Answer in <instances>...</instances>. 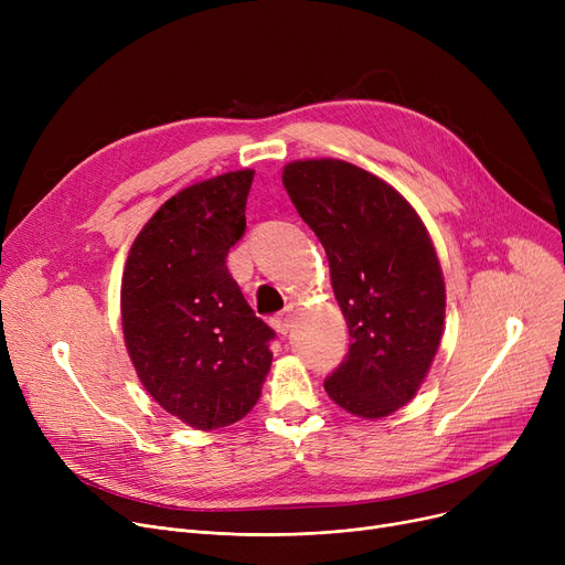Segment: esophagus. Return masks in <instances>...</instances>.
<instances>
[{
	"label": "esophagus",
	"instance_id": "esophagus-1",
	"mask_svg": "<svg viewBox=\"0 0 565 565\" xmlns=\"http://www.w3.org/2000/svg\"><path fill=\"white\" fill-rule=\"evenodd\" d=\"M292 322H295V313H292V309H286V311H281L279 316L273 318V328H275L279 334H288L290 328H292Z\"/></svg>",
	"mask_w": 565,
	"mask_h": 565
}]
</instances>
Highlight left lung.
Instances as JSON below:
<instances>
[{
  "label": "left lung",
  "instance_id": "1",
  "mask_svg": "<svg viewBox=\"0 0 565 565\" xmlns=\"http://www.w3.org/2000/svg\"><path fill=\"white\" fill-rule=\"evenodd\" d=\"M281 181L328 254L350 332L324 392L362 419L387 417L419 392L444 332L447 290L430 235L403 194L350 162L298 160Z\"/></svg>",
  "mask_w": 565,
  "mask_h": 565
}]
</instances>
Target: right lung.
Instances as JSON below:
<instances>
[{
	"label": "right lung",
	"mask_w": 565,
	"mask_h": 565,
	"mask_svg": "<svg viewBox=\"0 0 565 565\" xmlns=\"http://www.w3.org/2000/svg\"><path fill=\"white\" fill-rule=\"evenodd\" d=\"M254 171H228L164 201L130 247L121 322L132 366L169 414L196 430L241 422L273 364L275 332L228 275Z\"/></svg>",
	"instance_id": "obj_1"
}]
</instances>
